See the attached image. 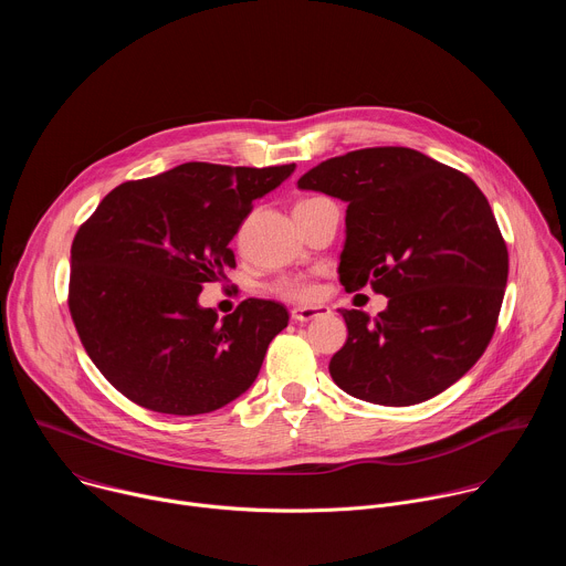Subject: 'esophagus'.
I'll return each mask as SVG.
<instances>
[{
	"instance_id": "34e87169",
	"label": "esophagus",
	"mask_w": 566,
	"mask_h": 566,
	"mask_svg": "<svg viewBox=\"0 0 566 566\" xmlns=\"http://www.w3.org/2000/svg\"><path fill=\"white\" fill-rule=\"evenodd\" d=\"M332 308L327 304H315V306H295L291 311V317L295 322H308V319H315V317H322V315H329Z\"/></svg>"
}]
</instances>
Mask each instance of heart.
Segmentation results:
<instances>
[{
  "label": "heart",
  "mask_w": 566,
  "mask_h": 566,
  "mask_svg": "<svg viewBox=\"0 0 566 566\" xmlns=\"http://www.w3.org/2000/svg\"><path fill=\"white\" fill-rule=\"evenodd\" d=\"M275 291L289 300H306L313 295V286L300 277H286L275 284Z\"/></svg>",
  "instance_id": "b5f03b06"
}]
</instances>
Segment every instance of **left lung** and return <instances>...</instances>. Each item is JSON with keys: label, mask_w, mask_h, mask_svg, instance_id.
Returning a JSON list of instances; mask_svg holds the SVG:
<instances>
[{"label": "left lung", "mask_w": 566, "mask_h": 566, "mask_svg": "<svg viewBox=\"0 0 566 566\" xmlns=\"http://www.w3.org/2000/svg\"><path fill=\"white\" fill-rule=\"evenodd\" d=\"M300 190L347 203L340 282L389 297L376 317L340 308L347 343L334 382L378 406H417L457 382L489 347L509 280V251L472 179L410 147H367L322 160Z\"/></svg>", "instance_id": "obj_1"}]
</instances>
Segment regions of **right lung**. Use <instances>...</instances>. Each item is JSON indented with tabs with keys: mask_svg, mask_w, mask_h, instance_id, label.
<instances>
[{
	"mask_svg": "<svg viewBox=\"0 0 566 566\" xmlns=\"http://www.w3.org/2000/svg\"><path fill=\"white\" fill-rule=\"evenodd\" d=\"M293 172L295 164H184L120 184L80 226L71 247V317L94 365L136 406L195 417L255 382L289 311L251 297L219 317L199 295L234 266L228 244L253 201Z\"/></svg>",
	"mask_w": 566,
	"mask_h": 566,
	"instance_id": "add662e5",
	"label": "right lung"
}]
</instances>
